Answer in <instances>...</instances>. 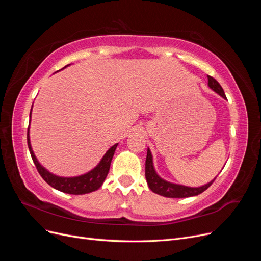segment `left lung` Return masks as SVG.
<instances>
[{"label":"left lung","instance_id":"left-lung-1","mask_svg":"<svg viewBox=\"0 0 261 261\" xmlns=\"http://www.w3.org/2000/svg\"><path fill=\"white\" fill-rule=\"evenodd\" d=\"M208 86L210 89H212L216 93H218L219 96L226 100L222 87H221V85L211 76H208ZM146 179L149 188L158 195L168 197V198H186V197L197 196L206 191V189L213 183V180L216 179V177L211 181H209V183L199 187H189L180 184L171 183V181L165 180L162 177H160L159 174L155 172L153 167L152 154L151 151H150V149L148 148L146 158Z\"/></svg>","mask_w":261,"mask_h":261}]
</instances>
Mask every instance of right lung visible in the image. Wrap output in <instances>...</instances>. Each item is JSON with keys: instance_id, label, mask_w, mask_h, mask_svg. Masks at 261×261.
Returning a JSON list of instances; mask_svg holds the SVG:
<instances>
[{"instance_id": "obj_1", "label": "right lung", "mask_w": 261, "mask_h": 261, "mask_svg": "<svg viewBox=\"0 0 261 261\" xmlns=\"http://www.w3.org/2000/svg\"><path fill=\"white\" fill-rule=\"evenodd\" d=\"M67 66L68 65H66L65 67H67ZM65 67H63L62 69H64ZM31 111H33V108H31L30 114H29L30 120H31ZM29 127H30V124L28 126V132H27V143H28V148H29L31 158H33V161L36 165L39 174L41 175V177L50 186H52L55 189H58V191H60V192L66 193V194L84 195V194H88V193L97 191V189H99L101 187V185L103 184V181L109 173L110 165H111V161H112V158L114 155L115 149L118 144H115L111 148H110L105 153V155L102 156V159L97 164V167H94L91 171L85 173V174H83V175L73 176V177H63V176H58V175L53 174V173H51L50 171L43 168L40 164V162L38 161V159L34 153V150H33V148H31Z\"/></svg>"}]
</instances>
